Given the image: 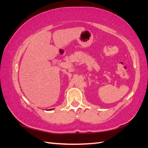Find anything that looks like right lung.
Masks as SVG:
<instances>
[{
  "label": "right lung",
  "mask_w": 148,
  "mask_h": 148,
  "mask_svg": "<svg viewBox=\"0 0 148 148\" xmlns=\"http://www.w3.org/2000/svg\"><path fill=\"white\" fill-rule=\"evenodd\" d=\"M50 110H52V109H50Z\"/></svg>",
  "instance_id": "add662e5"
}]
</instances>
